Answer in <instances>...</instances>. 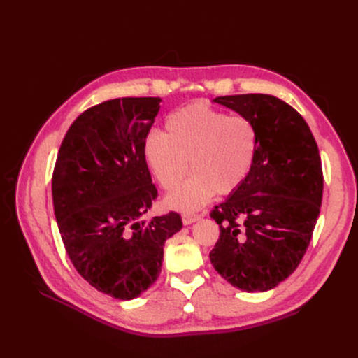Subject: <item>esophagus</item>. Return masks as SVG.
Returning a JSON list of instances; mask_svg holds the SVG:
<instances>
[{"label": "esophagus", "instance_id": "1", "mask_svg": "<svg viewBox=\"0 0 358 358\" xmlns=\"http://www.w3.org/2000/svg\"><path fill=\"white\" fill-rule=\"evenodd\" d=\"M201 218V215L199 213H191V212H187V213H182V222L183 225H189L192 222H196Z\"/></svg>", "mask_w": 358, "mask_h": 358}]
</instances>
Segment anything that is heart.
Here are the masks:
<instances>
[{"mask_svg": "<svg viewBox=\"0 0 358 358\" xmlns=\"http://www.w3.org/2000/svg\"><path fill=\"white\" fill-rule=\"evenodd\" d=\"M167 133L149 131L143 158L162 189L173 191L191 171L185 185L166 199L170 209L194 212L215 192L230 196L251 173L258 152V133L251 119L229 116L213 107L194 103L171 112Z\"/></svg>", "mask_w": 358, "mask_h": 358, "instance_id": "obj_1", "label": "heart"}]
</instances>
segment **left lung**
<instances>
[{"label":"left lung","instance_id":"obj_1","mask_svg":"<svg viewBox=\"0 0 358 358\" xmlns=\"http://www.w3.org/2000/svg\"><path fill=\"white\" fill-rule=\"evenodd\" d=\"M213 101L251 119L258 152L243 185L210 212L220 225L210 263L242 291L272 289L299 267L315 229L324 187L318 146L300 113L273 95Z\"/></svg>","mask_w":358,"mask_h":358}]
</instances>
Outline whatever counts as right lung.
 Returning <instances> with one entry per match:
<instances>
[{
  "label": "right lung",
  "mask_w": 358,
  "mask_h": 358,
  "mask_svg": "<svg viewBox=\"0 0 358 358\" xmlns=\"http://www.w3.org/2000/svg\"><path fill=\"white\" fill-rule=\"evenodd\" d=\"M159 103L125 96L90 107L69 128L53 169V212L67 255L86 282L119 300L155 282L164 243L182 229L176 212L140 221L158 196L143 140Z\"/></svg>",
  "instance_id": "obj_1"
}]
</instances>
